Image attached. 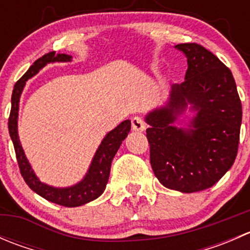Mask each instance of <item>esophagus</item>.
Returning a JSON list of instances; mask_svg holds the SVG:
<instances>
[{"label":"esophagus","mask_w":250,"mask_h":250,"mask_svg":"<svg viewBox=\"0 0 250 250\" xmlns=\"http://www.w3.org/2000/svg\"><path fill=\"white\" fill-rule=\"evenodd\" d=\"M132 128L133 130H135V132H144V130L146 129V125L143 118L140 117L132 118Z\"/></svg>","instance_id":"34e87169"}]
</instances>
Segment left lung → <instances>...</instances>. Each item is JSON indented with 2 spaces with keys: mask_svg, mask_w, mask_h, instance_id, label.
<instances>
[{
  "mask_svg": "<svg viewBox=\"0 0 250 250\" xmlns=\"http://www.w3.org/2000/svg\"><path fill=\"white\" fill-rule=\"evenodd\" d=\"M186 55L185 81L170 87L166 105L150 111V162L163 186L184 193L211 188L232 167L242 123L236 82L218 57L197 43L176 44ZM188 106L195 112L188 128L173 123Z\"/></svg>",
  "mask_w": 250,
  "mask_h": 250,
  "instance_id": "1",
  "label": "left lung"
}]
</instances>
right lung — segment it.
<instances>
[{
    "mask_svg": "<svg viewBox=\"0 0 250 250\" xmlns=\"http://www.w3.org/2000/svg\"><path fill=\"white\" fill-rule=\"evenodd\" d=\"M72 57L67 54H55V52H49L37 59L30 69L22 75V77L14 84L13 93H12V107L11 115L8 120V129L11 139L13 141L14 150L18 165H19L20 173L24 178L25 183L29 185L32 191L43 197L49 202L57 203L64 207H78L94 201L104 192L106 184L109 181L111 162L115 157L116 152L120 148L122 141L127 138L130 130V121L125 120L117 125L115 129L107 133L103 139L102 144L98 147L92 163L88 168L87 173L81 181L69 188H54L42 183L35 174L31 165L25 156L22 146L20 144L19 135H18V112H19V102L21 97L26 81L39 74L40 70L43 69L47 64L50 62H71Z\"/></svg>",
    "mask_w": 250,
    "mask_h": 250,
    "instance_id": "1",
    "label": "right lung"
}]
</instances>
